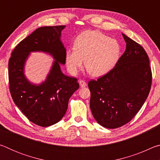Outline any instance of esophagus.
<instances>
[{"label":"esophagus","mask_w":160,"mask_h":160,"mask_svg":"<svg viewBox=\"0 0 160 160\" xmlns=\"http://www.w3.org/2000/svg\"><path fill=\"white\" fill-rule=\"evenodd\" d=\"M78 82H79L80 86L81 87V88H85V87L87 86V83L85 82V81H83L82 80H80L79 81H78Z\"/></svg>","instance_id":"obj_1"}]
</instances>
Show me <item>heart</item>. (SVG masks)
Listing matches in <instances>:
<instances>
[{
	"instance_id": "obj_1",
	"label": "heart",
	"mask_w": 160,
	"mask_h": 160,
	"mask_svg": "<svg viewBox=\"0 0 160 160\" xmlns=\"http://www.w3.org/2000/svg\"><path fill=\"white\" fill-rule=\"evenodd\" d=\"M121 44L115 39L96 30H87L76 37L73 48L65 55L66 67L76 75L82 67L83 61L88 73L94 77L106 75L114 68L121 56Z\"/></svg>"
}]
</instances>
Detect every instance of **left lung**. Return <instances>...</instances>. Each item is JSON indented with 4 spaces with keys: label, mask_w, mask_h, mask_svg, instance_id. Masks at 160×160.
Instances as JSON below:
<instances>
[{
    "label": "left lung",
    "mask_w": 160,
    "mask_h": 160,
    "mask_svg": "<svg viewBox=\"0 0 160 160\" xmlns=\"http://www.w3.org/2000/svg\"><path fill=\"white\" fill-rule=\"evenodd\" d=\"M126 51L117 65L97 80H90V109L104 128L125 125L141 109L150 92L152 72L147 53L124 34Z\"/></svg>",
    "instance_id": "1"
}]
</instances>
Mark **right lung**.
I'll return each instance as SVG.
<instances>
[{
  "label": "right lung",
  "instance_id": "right-lung-1",
  "mask_svg": "<svg viewBox=\"0 0 160 160\" xmlns=\"http://www.w3.org/2000/svg\"><path fill=\"white\" fill-rule=\"evenodd\" d=\"M65 25L42 27L16 46L8 62L10 91L15 104L31 122L47 127L61 121L70 97L79 89L76 78L64 75L66 48L61 40ZM44 52L54 59L46 80L34 84L26 78L24 66L32 52Z\"/></svg>",
  "mask_w": 160,
  "mask_h": 160
}]
</instances>
